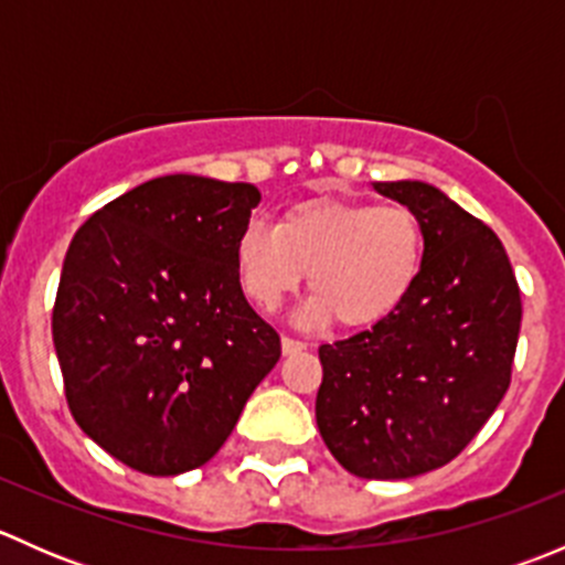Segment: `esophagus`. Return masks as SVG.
Here are the masks:
<instances>
[{
  "label": "esophagus",
  "mask_w": 565,
  "mask_h": 565,
  "mask_svg": "<svg viewBox=\"0 0 565 565\" xmlns=\"http://www.w3.org/2000/svg\"><path fill=\"white\" fill-rule=\"evenodd\" d=\"M281 350H284V355H295V352L306 350V341L292 339V335H281Z\"/></svg>",
  "instance_id": "34e87169"
}]
</instances>
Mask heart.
<instances>
[{"mask_svg": "<svg viewBox=\"0 0 565 565\" xmlns=\"http://www.w3.org/2000/svg\"><path fill=\"white\" fill-rule=\"evenodd\" d=\"M246 298L273 315L311 273L315 322L363 328L385 319L413 292L424 265V224L407 204L315 199L287 210L270 230L250 221L235 243Z\"/></svg>", "mask_w": 565, "mask_h": 565, "instance_id": "obj_1", "label": "heart"}]
</instances>
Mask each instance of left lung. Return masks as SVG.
I'll return each instance as SVG.
<instances>
[{"mask_svg": "<svg viewBox=\"0 0 565 565\" xmlns=\"http://www.w3.org/2000/svg\"><path fill=\"white\" fill-rule=\"evenodd\" d=\"M424 224L413 292L369 330L319 347L317 426L352 476L393 481L457 459L511 385L520 284L500 237L418 180L374 182Z\"/></svg>", "mask_w": 565, "mask_h": 565, "instance_id": "1", "label": "left lung"}]
</instances>
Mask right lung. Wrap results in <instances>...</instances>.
I'll use <instances>...</instances> for the list:
<instances>
[{
	"mask_svg": "<svg viewBox=\"0 0 565 565\" xmlns=\"http://www.w3.org/2000/svg\"><path fill=\"white\" fill-rule=\"evenodd\" d=\"M259 199L250 182L156 177L71 241L51 317L67 407L134 470L177 476L213 459L281 358L235 265Z\"/></svg>",
	"mask_w": 565,
	"mask_h": 565,
	"instance_id": "add662e5",
	"label": "right lung"
}]
</instances>
